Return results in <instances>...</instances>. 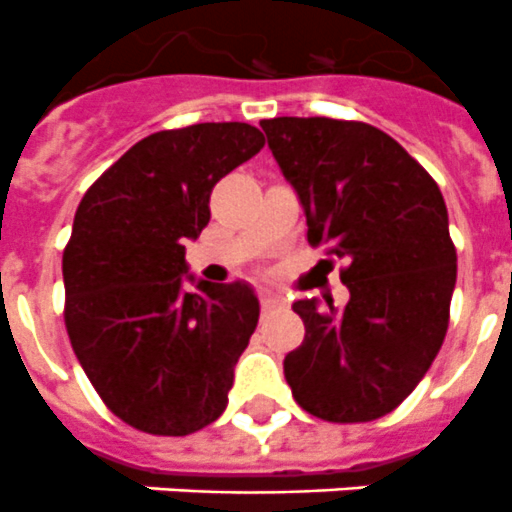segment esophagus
Segmentation results:
<instances>
[{
	"mask_svg": "<svg viewBox=\"0 0 512 512\" xmlns=\"http://www.w3.org/2000/svg\"><path fill=\"white\" fill-rule=\"evenodd\" d=\"M259 300H261V307H264V310H274V307H282L284 305L282 297L274 295V292H269V289H264V292H261Z\"/></svg>",
	"mask_w": 512,
	"mask_h": 512,
	"instance_id": "esophagus-1",
	"label": "esophagus"
}]
</instances>
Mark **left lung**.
Returning a JSON list of instances; mask_svg holds the SVG:
<instances>
[{
	"label": "left lung",
	"mask_w": 512,
	"mask_h": 512,
	"mask_svg": "<svg viewBox=\"0 0 512 512\" xmlns=\"http://www.w3.org/2000/svg\"><path fill=\"white\" fill-rule=\"evenodd\" d=\"M307 217V243L343 259L351 300H297L305 341L284 356L302 410L369 423L418 387L449 330L456 248L433 176L374 125L333 117L261 120Z\"/></svg>",
	"instance_id": "1"
}]
</instances>
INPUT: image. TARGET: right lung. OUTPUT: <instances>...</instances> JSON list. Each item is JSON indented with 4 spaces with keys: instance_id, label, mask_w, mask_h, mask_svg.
I'll return each instance as SVG.
<instances>
[{
    "instance_id": "1",
    "label": "right lung",
    "mask_w": 512,
    "mask_h": 512,
    "mask_svg": "<svg viewBox=\"0 0 512 512\" xmlns=\"http://www.w3.org/2000/svg\"><path fill=\"white\" fill-rule=\"evenodd\" d=\"M264 143L248 122L161 130L81 197L63 248V320L97 395L138 431L189 436L228 405L259 300L241 282L184 289V241L210 223L212 187Z\"/></svg>"
}]
</instances>
